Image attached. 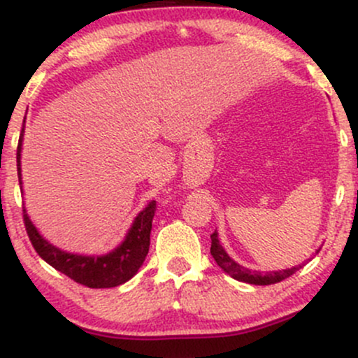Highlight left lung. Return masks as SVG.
Returning <instances> with one entry per match:
<instances>
[{
	"label": "left lung",
	"instance_id": "1",
	"mask_svg": "<svg viewBox=\"0 0 358 358\" xmlns=\"http://www.w3.org/2000/svg\"><path fill=\"white\" fill-rule=\"evenodd\" d=\"M212 239V248H210V254L215 259L217 264L220 266L224 273H227L229 276H232L234 279L242 282H249V285H257V286H266V285H274V282L282 281V279L293 276L296 271H299L301 264L294 266L291 269H282V271H271V273H259V271H250L244 266H241L239 262L234 261L232 257H229V254L225 252L224 248L220 245L219 242V234L217 231L210 236ZM318 252V250H316Z\"/></svg>",
	"mask_w": 358,
	"mask_h": 358
}]
</instances>
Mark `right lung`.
<instances>
[{
    "label": "right lung",
    "mask_w": 358,
    "mask_h": 358,
    "mask_svg": "<svg viewBox=\"0 0 358 358\" xmlns=\"http://www.w3.org/2000/svg\"><path fill=\"white\" fill-rule=\"evenodd\" d=\"M24 122V121H23ZM24 124L20 134L18 150H16V168H18L20 188H22V143H23ZM156 210V202L151 200L150 203L138 213L133 225L127 231L124 241L117 245L116 249L104 256H79V254H71L60 250L50 242L45 241L36 227L31 224L30 217L23 208V220L27 234L30 237L31 245H34L38 256L45 262L60 271L62 274L73 279L79 285L87 287H114L129 281L138 269L145 262L148 250H150V234L153 227V217Z\"/></svg>",
    "instance_id": "add662e5"
}]
</instances>
